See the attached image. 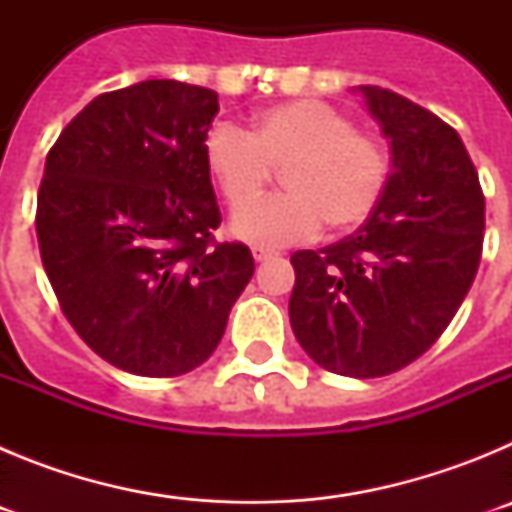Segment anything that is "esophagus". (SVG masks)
<instances>
[{
	"label": "esophagus",
	"instance_id": "esophagus-1",
	"mask_svg": "<svg viewBox=\"0 0 512 512\" xmlns=\"http://www.w3.org/2000/svg\"><path fill=\"white\" fill-rule=\"evenodd\" d=\"M253 259L256 261H266V259H271V256H274V253L271 251H266V248H253Z\"/></svg>",
	"mask_w": 512,
	"mask_h": 512
}]
</instances>
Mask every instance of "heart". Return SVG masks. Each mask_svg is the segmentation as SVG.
Wrapping results in <instances>:
<instances>
[{
    "label": "heart",
    "mask_w": 512,
    "mask_h": 512,
    "mask_svg": "<svg viewBox=\"0 0 512 512\" xmlns=\"http://www.w3.org/2000/svg\"><path fill=\"white\" fill-rule=\"evenodd\" d=\"M205 169L230 207L250 201L283 169L288 192L241 208L233 233L253 246H289L328 225L351 230L372 215L390 179L382 140L320 99L274 104L251 133L233 122L210 125L202 138Z\"/></svg>",
    "instance_id": "obj_1"
}]
</instances>
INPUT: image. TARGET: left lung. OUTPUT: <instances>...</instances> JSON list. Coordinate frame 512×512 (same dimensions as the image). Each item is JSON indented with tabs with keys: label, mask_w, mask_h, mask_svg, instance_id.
Wrapping results in <instances>:
<instances>
[{
	"label": "left lung",
	"mask_w": 512,
	"mask_h": 512,
	"mask_svg": "<svg viewBox=\"0 0 512 512\" xmlns=\"http://www.w3.org/2000/svg\"><path fill=\"white\" fill-rule=\"evenodd\" d=\"M392 146L382 200L354 235L295 251L289 323L315 364L343 377L400 372L441 338L482 259L485 194L449 122L364 84Z\"/></svg>",
	"instance_id": "1"
}]
</instances>
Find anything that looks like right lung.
Returning a JSON list of instances; mask_svg holds the SVG:
<instances>
[{
    "label": "right lung",
    "instance_id": "right-lung-1",
    "mask_svg": "<svg viewBox=\"0 0 512 512\" xmlns=\"http://www.w3.org/2000/svg\"><path fill=\"white\" fill-rule=\"evenodd\" d=\"M220 104L174 79L104 92L61 130L38 192L40 259L94 354L140 377L210 359L253 277L243 243H217L202 138Z\"/></svg>",
    "mask_w": 512,
    "mask_h": 512
}]
</instances>
